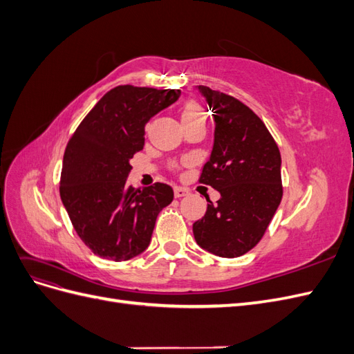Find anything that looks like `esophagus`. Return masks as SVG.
<instances>
[{
    "label": "esophagus",
    "instance_id": "34e87169",
    "mask_svg": "<svg viewBox=\"0 0 354 354\" xmlns=\"http://www.w3.org/2000/svg\"><path fill=\"white\" fill-rule=\"evenodd\" d=\"M189 194H190V190L187 187H181V186H176L174 187L176 198H183V196H187Z\"/></svg>",
    "mask_w": 354,
    "mask_h": 354
}]
</instances>
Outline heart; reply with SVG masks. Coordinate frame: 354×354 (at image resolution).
Wrapping results in <instances>:
<instances>
[{"mask_svg": "<svg viewBox=\"0 0 354 354\" xmlns=\"http://www.w3.org/2000/svg\"><path fill=\"white\" fill-rule=\"evenodd\" d=\"M196 118H203V111L196 102H189L185 104L183 111H181V121L196 120Z\"/></svg>", "mask_w": 354, "mask_h": 354, "instance_id": "heart-1", "label": "heart"}]
</instances>
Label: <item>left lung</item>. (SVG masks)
Segmentation results:
<instances>
[{
  "label": "left lung",
  "instance_id": "1",
  "mask_svg": "<svg viewBox=\"0 0 354 354\" xmlns=\"http://www.w3.org/2000/svg\"><path fill=\"white\" fill-rule=\"evenodd\" d=\"M212 111L216 131L199 181L220 192L216 205L194 223L199 246L224 259L252 250L282 201L281 152L264 122L248 106L199 85Z\"/></svg>",
  "mask_w": 354,
  "mask_h": 354
}]
</instances>
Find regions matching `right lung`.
Instances as JSON below:
<instances>
[{
    "label": "right lung",
    "instance_id": "add662e5",
    "mask_svg": "<svg viewBox=\"0 0 354 354\" xmlns=\"http://www.w3.org/2000/svg\"><path fill=\"white\" fill-rule=\"evenodd\" d=\"M180 90L118 85L95 103L63 156L60 198L82 242L106 260L142 254L158 214L173 202L165 183L127 186L130 159L145 146V125L180 97Z\"/></svg>",
    "mask_w": 354,
    "mask_h": 354
}]
</instances>
